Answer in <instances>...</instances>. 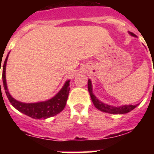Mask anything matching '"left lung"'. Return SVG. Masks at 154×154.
Instances as JSON below:
<instances>
[{"label":"left lung","instance_id":"left-lung-1","mask_svg":"<svg viewBox=\"0 0 154 154\" xmlns=\"http://www.w3.org/2000/svg\"><path fill=\"white\" fill-rule=\"evenodd\" d=\"M129 34L133 36V37H136V35L133 33V32H129ZM88 89H89V94L91 97L92 101L94 103V106L97 109L101 110L102 112H108V113H111V114H124L127 112H130L131 110L137 106V105H122L119 107H114L112 105H107L103 103L102 101H99L98 99L96 97L94 96L93 94V89H92V83L90 80H88Z\"/></svg>","mask_w":154,"mask_h":154}]
</instances>
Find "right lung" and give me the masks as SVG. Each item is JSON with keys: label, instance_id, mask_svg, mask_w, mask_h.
<instances>
[{"label": "right lung", "instance_id": "obj_1", "mask_svg": "<svg viewBox=\"0 0 154 154\" xmlns=\"http://www.w3.org/2000/svg\"><path fill=\"white\" fill-rule=\"evenodd\" d=\"M8 57V54L6 57L3 65L2 80H3L4 89L5 90L7 97H8L13 107L17 109L18 111H20V112H22L24 114L27 115L32 118H34V119H46L48 117H53V116L58 114L59 112H60L64 109V108L65 107V105H66L69 93V80L66 81L60 91L58 92L53 98L49 99L48 101L37 103H23L17 101L16 99L13 98L8 93L7 84H6L5 69Z\"/></svg>", "mask_w": 154, "mask_h": 154}]
</instances>
